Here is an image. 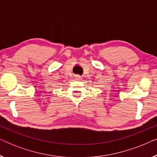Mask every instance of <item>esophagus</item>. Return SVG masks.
Masks as SVG:
<instances>
[{"mask_svg": "<svg viewBox=\"0 0 157 157\" xmlns=\"http://www.w3.org/2000/svg\"><path fill=\"white\" fill-rule=\"evenodd\" d=\"M75 78H76V80H78V81H80L81 79L82 78V77L80 76H75Z\"/></svg>", "mask_w": 157, "mask_h": 157, "instance_id": "34e87169", "label": "esophagus"}]
</instances>
